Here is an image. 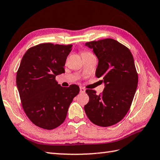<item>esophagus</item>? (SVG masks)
<instances>
[{"label":"esophagus","instance_id":"esophagus-1","mask_svg":"<svg viewBox=\"0 0 160 160\" xmlns=\"http://www.w3.org/2000/svg\"><path fill=\"white\" fill-rule=\"evenodd\" d=\"M85 92H86V89L83 88V87H80V92L84 93Z\"/></svg>","mask_w":160,"mask_h":160}]
</instances>
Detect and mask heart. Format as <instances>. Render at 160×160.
Listing matches in <instances>:
<instances>
[{
    "instance_id": "b5f03b06",
    "label": "heart",
    "mask_w": 160,
    "mask_h": 160,
    "mask_svg": "<svg viewBox=\"0 0 160 160\" xmlns=\"http://www.w3.org/2000/svg\"><path fill=\"white\" fill-rule=\"evenodd\" d=\"M88 53H88V52H83L82 53V56L83 55H85V54H88Z\"/></svg>"
}]
</instances>
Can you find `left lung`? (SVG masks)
<instances>
[{"label":"left lung","mask_w":160,"mask_h":160,"mask_svg":"<svg viewBox=\"0 0 160 160\" xmlns=\"http://www.w3.org/2000/svg\"><path fill=\"white\" fill-rule=\"evenodd\" d=\"M98 59L95 76L102 78L104 88L98 95L86 90L88 103L84 110L90 121L102 127L120 122L130 108L138 84L133 56L128 48L113 39L86 43Z\"/></svg>","instance_id":"obj_1"}]
</instances>
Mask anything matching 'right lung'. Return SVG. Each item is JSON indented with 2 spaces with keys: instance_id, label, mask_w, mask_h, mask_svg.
I'll return each instance as SVG.
<instances>
[{
  "instance_id": "obj_1",
  "label": "right lung",
  "mask_w": 160,
  "mask_h": 160,
  "mask_svg": "<svg viewBox=\"0 0 160 160\" xmlns=\"http://www.w3.org/2000/svg\"><path fill=\"white\" fill-rule=\"evenodd\" d=\"M72 45L44 43L27 51L17 74V86L22 107L31 121L41 128L53 129L65 121L68 108L79 92L72 84L62 87L56 81Z\"/></svg>"
}]
</instances>
